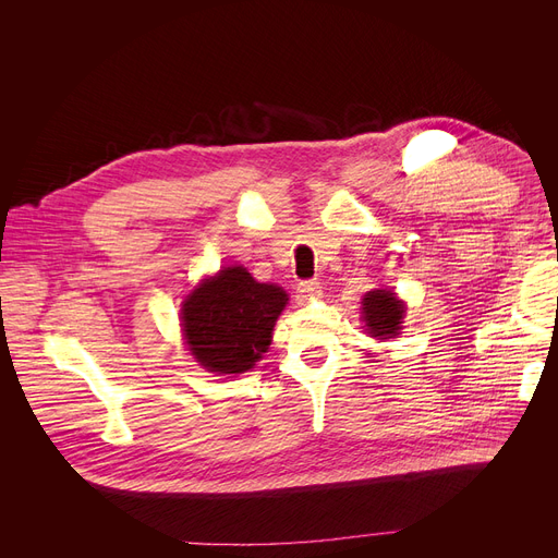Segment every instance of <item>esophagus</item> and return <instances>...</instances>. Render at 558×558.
Segmentation results:
<instances>
[{"label": "esophagus", "mask_w": 558, "mask_h": 558, "mask_svg": "<svg viewBox=\"0 0 558 558\" xmlns=\"http://www.w3.org/2000/svg\"><path fill=\"white\" fill-rule=\"evenodd\" d=\"M318 289H320V282H318V280H305V282H301V284H299V289H296V299H299V303H307V301H312Z\"/></svg>", "instance_id": "34e87169"}]
</instances>
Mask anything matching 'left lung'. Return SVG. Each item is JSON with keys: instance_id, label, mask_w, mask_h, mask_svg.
I'll list each match as a JSON object with an SVG mask.
<instances>
[{"instance_id": "1", "label": "left lung", "mask_w": 558, "mask_h": 558, "mask_svg": "<svg viewBox=\"0 0 558 558\" xmlns=\"http://www.w3.org/2000/svg\"><path fill=\"white\" fill-rule=\"evenodd\" d=\"M404 303L393 294L391 289H373L362 301V318L366 330L375 339H393L402 330Z\"/></svg>"}]
</instances>
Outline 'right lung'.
Here are the masks:
<instances>
[{"instance_id":"right-lung-1","label":"right lung","mask_w":558,"mask_h":558,"mask_svg":"<svg viewBox=\"0 0 558 558\" xmlns=\"http://www.w3.org/2000/svg\"><path fill=\"white\" fill-rule=\"evenodd\" d=\"M287 301L282 287L257 282L244 267H226L201 280L185 299V343L210 373L251 371L269 350Z\"/></svg>"}]
</instances>
